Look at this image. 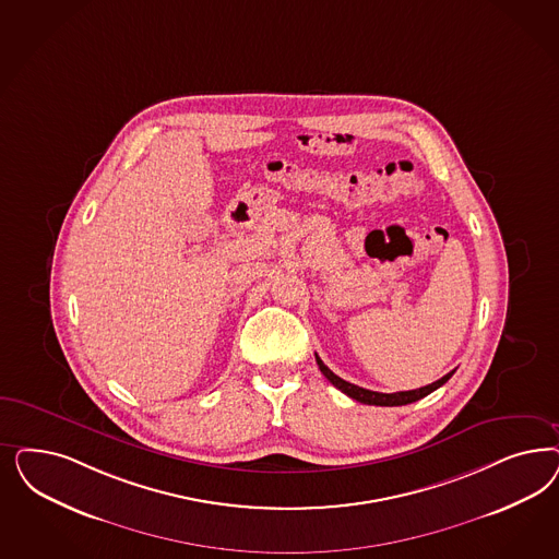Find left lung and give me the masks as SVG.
<instances>
[{"label":"left lung","instance_id":"8db88e82","mask_svg":"<svg viewBox=\"0 0 559 559\" xmlns=\"http://www.w3.org/2000/svg\"><path fill=\"white\" fill-rule=\"evenodd\" d=\"M317 364H319V368H321L324 379L329 380L333 386H337L342 393H345L347 396H352V399H356V401H360V403H366V405H380V407H396V405H407V403L419 401V399L430 395V393L436 391V389H440V386H442V384H444V382L451 379L452 374H454V370H452V372H449L447 377L436 380V382L428 384V386L415 389V391L377 393V391H368V389H361L358 384H352V382H347V380L340 379L337 374H333V372L324 366L323 360H321L319 356H317Z\"/></svg>","mask_w":559,"mask_h":559}]
</instances>
